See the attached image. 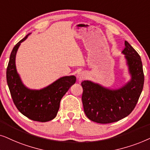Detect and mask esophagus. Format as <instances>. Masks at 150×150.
<instances>
[{
	"instance_id": "1",
	"label": "esophagus",
	"mask_w": 150,
	"mask_h": 150,
	"mask_svg": "<svg viewBox=\"0 0 150 150\" xmlns=\"http://www.w3.org/2000/svg\"><path fill=\"white\" fill-rule=\"evenodd\" d=\"M86 75L84 73H83V72L77 74V79H78L79 81H82L83 79L86 78Z\"/></svg>"
}]
</instances>
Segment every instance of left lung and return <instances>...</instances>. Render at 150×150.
I'll list each match as a JSON object with an SVG mask.
<instances>
[{
  "label": "left lung",
  "mask_w": 150,
  "mask_h": 150,
  "mask_svg": "<svg viewBox=\"0 0 150 150\" xmlns=\"http://www.w3.org/2000/svg\"><path fill=\"white\" fill-rule=\"evenodd\" d=\"M121 53L130 76L122 86L110 88L91 80L81 82L83 110L94 122L110 123L126 117L135 108L143 91L144 75L141 57L127 41Z\"/></svg>",
  "instance_id": "1"
}]
</instances>
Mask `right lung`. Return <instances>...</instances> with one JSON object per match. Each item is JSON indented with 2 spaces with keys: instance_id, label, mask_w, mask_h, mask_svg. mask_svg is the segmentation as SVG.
Here are the masks:
<instances>
[{
  "instance_id": "add662e5",
  "label": "right lung",
  "mask_w": 150,
  "mask_h": 150,
  "mask_svg": "<svg viewBox=\"0 0 150 150\" xmlns=\"http://www.w3.org/2000/svg\"><path fill=\"white\" fill-rule=\"evenodd\" d=\"M30 34L18 42L11 51L7 69V82L18 110L31 120L47 122L57 116L61 99L75 83L76 77H61L41 89H31L26 86L17 71L16 57L21 43Z\"/></svg>"
}]
</instances>
